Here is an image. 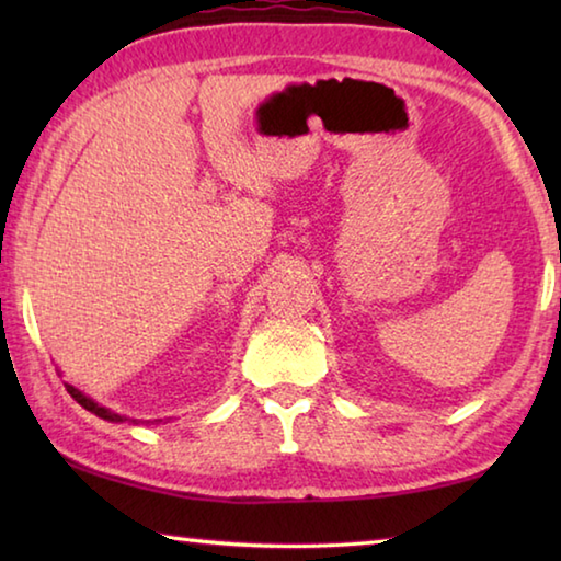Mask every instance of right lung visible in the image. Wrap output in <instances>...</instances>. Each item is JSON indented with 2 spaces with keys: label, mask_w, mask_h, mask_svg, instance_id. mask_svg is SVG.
<instances>
[{
  "label": "right lung",
  "mask_w": 561,
  "mask_h": 561,
  "mask_svg": "<svg viewBox=\"0 0 561 561\" xmlns=\"http://www.w3.org/2000/svg\"><path fill=\"white\" fill-rule=\"evenodd\" d=\"M66 391L71 393V398H73L76 403H81L83 408H87V411L96 413L99 417H103V421H113V423H121V421H126V417H123V415H118V413H111L108 408H103V405H99V403H93L91 398H87V396H83V393L79 391V388H73V386L66 383Z\"/></svg>",
  "instance_id": "add662e5"
}]
</instances>
